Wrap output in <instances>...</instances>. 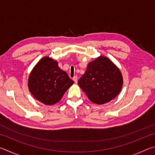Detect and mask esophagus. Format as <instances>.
<instances>
[{"mask_svg":"<svg viewBox=\"0 0 155 155\" xmlns=\"http://www.w3.org/2000/svg\"><path fill=\"white\" fill-rule=\"evenodd\" d=\"M73 81H74L75 83H77V76H76V77H73Z\"/></svg>","mask_w":155,"mask_h":155,"instance_id":"1","label":"esophagus"}]
</instances>
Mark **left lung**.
Segmentation results:
<instances>
[{"mask_svg": "<svg viewBox=\"0 0 155 155\" xmlns=\"http://www.w3.org/2000/svg\"><path fill=\"white\" fill-rule=\"evenodd\" d=\"M78 83L91 101L104 104L120 93L123 78L118 68L107 57L101 56L88 64Z\"/></svg>", "mask_w": 155, "mask_h": 155, "instance_id": "1", "label": "left lung"}]
</instances>
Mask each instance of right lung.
<instances>
[{"label":"right lung","mask_w":155,"mask_h":155,"mask_svg":"<svg viewBox=\"0 0 155 155\" xmlns=\"http://www.w3.org/2000/svg\"><path fill=\"white\" fill-rule=\"evenodd\" d=\"M74 83L58 64L48 57L40 60L28 77V87L36 100L46 105H52L62 98Z\"/></svg>","instance_id":"1"}]
</instances>
